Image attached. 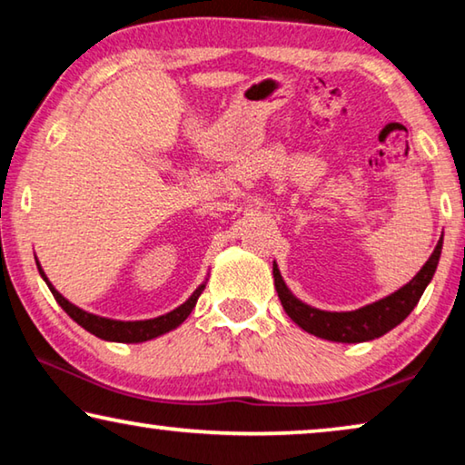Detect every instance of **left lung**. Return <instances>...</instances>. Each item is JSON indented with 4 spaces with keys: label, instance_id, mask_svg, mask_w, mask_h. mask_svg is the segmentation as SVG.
I'll list each match as a JSON object with an SVG mask.
<instances>
[{
    "label": "left lung",
    "instance_id": "left-lung-1",
    "mask_svg": "<svg viewBox=\"0 0 465 465\" xmlns=\"http://www.w3.org/2000/svg\"><path fill=\"white\" fill-rule=\"evenodd\" d=\"M440 251L442 235L439 244L434 248V252L430 254V259H428L424 262V267L413 275L411 282H407L403 288L397 290V292L388 294L384 299L365 304V307L355 311H322L302 302L301 299H296V296L290 292L280 269H277V262L273 261L275 290L290 320L304 331H309V334L331 342H367L373 341V338L384 336L386 331H391L392 328H397V325L411 313L415 304L420 302L421 294H424L426 286L432 282L436 265H439L440 259Z\"/></svg>",
    "mask_w": 465,
    "mask_h": 465
}]
</instances>
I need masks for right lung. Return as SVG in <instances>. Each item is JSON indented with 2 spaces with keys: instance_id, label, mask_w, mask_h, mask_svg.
Here are the masks:
<instances>
[{
  "instance_id": "right-lung-1",
  "label": "right lung",
  "mask_w": 465,
  "mask_h": 465,
  "mask_svg": "<svg viewBox=\"0 0 465 465\" xmlns=\"http://www.w3.org/2000/svg\"><path fill=\"white\" fill-rule=\"evenodd\" d=\"M37 269H39L41 277H44V282L47 283V288H50V292L54 294L55 302H58L60 307L64 309L68 315H71V320L77 322L81 328H85L89 334L98 336V338H102V341H108V342H127V344L145 342V341H152V338L166 334V331L179 328V325L188 320V315L192 313L193 307H196L198 296L203 294V290L206 286V280H204L196 290H193L188 301H185L183 304H179L177 309L169 311V313L154 317V320L121 322V320H110V317L94 315V313H89V311L77 307V304H73L71 301H66L64 296H62L58 290L52 286V282L47 280V275L44 269H41L39 261H37Z\"/></svg>"
}]
</instances>
